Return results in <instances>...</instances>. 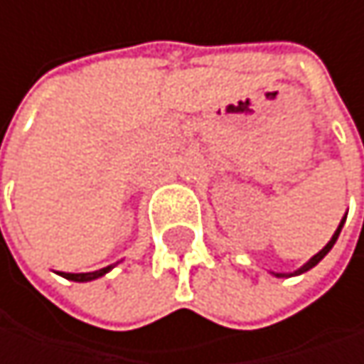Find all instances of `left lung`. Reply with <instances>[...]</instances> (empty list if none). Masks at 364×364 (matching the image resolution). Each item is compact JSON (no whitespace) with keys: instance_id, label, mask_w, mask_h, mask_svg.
Returning <instances> with one entry per match:
<instances>
[{"instance_id":"1","label":"left lung","mask_w":364,"mask_h":364,"mask_svg":"<svg viewBox=\"0 0 364 364\" xmlns=\"http://www.w3.org/2000/svg\"><path fill=\"white\" fill-rule=\"evenodd\" d=\"M343 223H346V218H343V220H341V225L337 227V231H335V235L331 237V242H328V244H326V246H324V248H322V250H320V252H318L316 257H311V259H309V263H305V265H303V267H301L299 272H294V275H299V273H305L307 269H311L314 265H318V263H320V261H322V259H324V257L328 255V250L333 248V244L337 242V237H339V233H341V227H343Z\"/></svg>"}]
</instances>
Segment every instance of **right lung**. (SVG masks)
<instances>
[{"label":"right lung","instance_id":"add662e5","mask_svg":"<svg viewBox=\"0 0 364 364\" xmlns=\"http://www.w3.org/2000/svg\"><path fill=\"white\" fill-rule=\"evenodd\" d=\"M112 267H103L99 272H91V273H63V277L68 279H74V282H89V279H95V277H101L103 273H107Z\"/></svg>","mask_w":364,"mask_h":364}]
</instances>
